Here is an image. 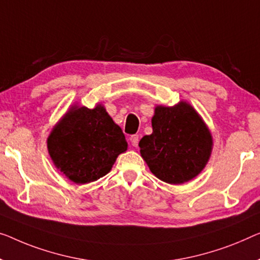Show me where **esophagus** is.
Listing matches in <instances>:
<instances>
[{"instance_id":"obj_1","label":"esophagus","mask_w":260,"mask_h":260,"mask_svg":"<svg viewBox=\"0 0 260 260\" xmlns=\"http://www.w3.org/2000/svg\"><path fill=\"white\" fill-rule=\"evenodd\" d=\"M129 140H131V143H132V146L133 147H138V143H139V135H131V138H129Z\"/></svg>"}]
</instances>
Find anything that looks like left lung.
<instances>
[{
  "mask_svg": "<svg viewBox=\"0 0 260 260\" xmlns=\"http://www.w3.org/2000/svg\"><path fill=\"white\" fill-rule=\"evenodd\" d=\"M153 133L140 142V153L155 176L170 184L196 177L208 164L212 137L200 114L188 103L156 106Z\"/></svg>",
  "mask_w": 260,
  "mask_h": 260,
  "instance_id": "1",
  "label": "left lung"
}]
</instances>
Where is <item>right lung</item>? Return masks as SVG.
Instances as JSON below:
<instances>
[{
	"label": "right lung",
	"mask_w": 260,
	"mask_h": 260,
	"mask_svg": "<svg viewBox=\"0 0 260 260\" xmlns=\"http://www.w3.org/2000/svg\"><path fill=\"white\" fill-rule=\"evenodd\" d=\"M50 157L69 180L85 184L105 176L127 150L120 127L105 107L72 106L48 138Z\"/></svg>",
	"instance_id": "1"
}]
</instances>
